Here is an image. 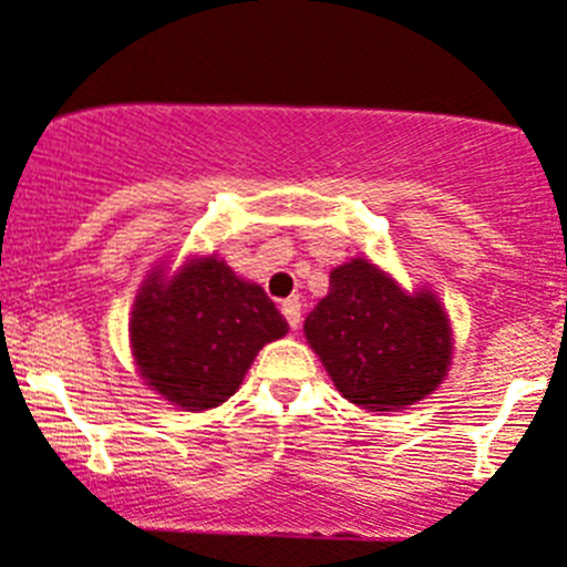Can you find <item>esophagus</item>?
Returning a JSON list of instances; mask_svg holds the SVG:
<instances>
[{
	"label": "esophagus",
	"mask_w": 567,
	"mask_h": 567,
	"mask_svg": "<svg viewBox=\"0 0 567 567\" xmlns=\"http://www.w3.org/2000/svg\"><path fill=\"white\" fill-rule=\"evenodd\" d=\"M281 313L286 317V322H289L291 330L300 328L302 311H300V300H297V297H289V300L281 302Z\"/></svg>",
	"instance_id": "esophagus-1"
}]
</instances>
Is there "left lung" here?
<instances>
[{"mask_svg": "<svg viewBox=\"0 0 567 567\" xmlns=\"http://www.w3.org/2000/svg\"><path fill=\"white\" fill-rule=\"evenodd\" d=\"M302 330L341 396L367 411L424 400L452 361V328L435 295H405L367 259L330 272L328 297Z\"/></svg>", "mask_w": 567, "mask_h": 567, "instance_id": "obj_1", "label": "left lung"}]
</instances>
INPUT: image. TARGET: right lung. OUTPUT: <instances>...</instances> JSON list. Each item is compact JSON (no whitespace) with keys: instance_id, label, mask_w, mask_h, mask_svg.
I'll return each mask as SVG.
<instances>
[{"instance_id":"add662e5","label":"right lung","mask_w":567,"mask_h":567,"mask_svg":"<svg viewBox=\"0 0 567 567\" xmlns=\"http://www.w3.org/2000/svg\"><path fill=\"white\" fill-rule=\"evenodd\" d=\"M286 330L265 289L237 278L215 256L193 261L173 281H145L128 324L140 374L187 411L226 402L256 352Z\"/></svg>"}]
</instances>
